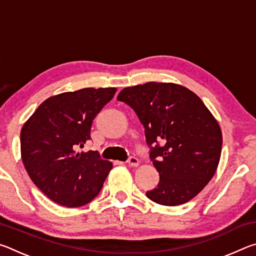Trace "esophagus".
Wrapping results in <instances>:
<instances>
[{
    "label": "esophagus",
    "instance_id": "34e87169",
    "mask_svg": "<svg viewBox=\"0 0 256 256\" xmlns=\"http://www.w3.org/2000/svg\"><path fill=\"white\" fill-rule=\"evenodd\" d=\"M128 166H131V167H138V164H140V162H138V159L136 157H130L128 160Z\"/></svg>",
    "mask_w": 256,
    "mask_h": 256
}]
</instances>
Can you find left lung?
<instances>
[{
  "label": "left lung",
  "instance_id": "8db88e82",
  "mask_svg": "<svg viewBox=\"0 0 256 256\" xmlns=\"http://www.w3.org/2000/svg\"><path fill=\"white\" fill-rule=\"evenodd\" d=\"M118 100L136 110L159 172L158 188L146 196L170 206L196 196L214 177L222 146L220 125L200 97L180 84L151 81L124 88Z\"/></svg>",
  "mask_w": 256,
  "mask_h": 256
}]
</instances>
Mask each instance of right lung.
Returning <instances> with one entry per match:
<instances>
[{
    "instance_id": "right-lung-1",
    "label": "right lung",
    "mask_w": 256,
    "mask_h": 256,
    "mask_svg": "<svg viewBox=\"0 0 256 256\" xmlns=\"http://www.w3.org/2000/svg\"><path fill=\"white\" fill-rule=\"evenodd\" d=\"M116 88H84L47 98L20 133L21 159L30 180L45 196L66 208L96 198L112 164L97 151L76 152L90 138L92 120Z\"/></svg>"
}]
</instances>
